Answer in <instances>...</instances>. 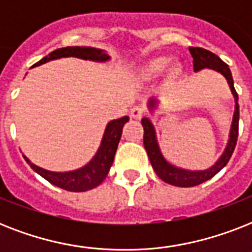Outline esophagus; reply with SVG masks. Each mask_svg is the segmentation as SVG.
I'll return each instance as SVG.
<instances>
[{
    "instance_id": "esophagus-1",
    "label": "esophagus",
    "mask_w": 252,
    "mask_h": 252,
    "mask_svg": "<svg viewBox=\"0 0 252 252\" xmlns=\"http://www.w3.org/2000/svg\"><path fill=\"white\" fill-rule=\"evenodd\" d=\"M130 116L133 119H141L142 116H144V114H145V110L142 108L141 106H133L132 108H130Z\"/></svg>"
}]
</instances>
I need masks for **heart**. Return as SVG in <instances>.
<instances>
[{"label": "heart", "mask_w": 252, "mask_h": 252, "mask_svg": "<svg viewBox=\"0 0 252 252\" xmlns=\"http://www.w3.org/2000/svg\"><path fill=\"white\" fill-rule=\"evenodd\" d=\"M168 66V59L167 57H156L153 60L148 61L145 64V66L142 68V74L148 78H154V77L161 76L162 73L165 72ZM172 73L178 72V69L172 68Z\"/></svg>", "instance_id": "b5f03b06"}]
</instances>
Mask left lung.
I'll use <instances>...</instances> for the list:
<instances>
[{"label":"left lung","instance_id":"obj_1","mask_svg":"<svg viewBox=\"0 0 252 252\" xmlns=\"http://www.w3.org/2000/svg\"><path fill=\"white\" fill-rule=\"evenodd\" d=\"M189 52L193 57V70L199 72L201 69H213L216 72H220L225 78L227 80V84L230 86V90L235 98V111L233 123H231L230 129V138L227 142V146L223 154L221 156L219 161L216 162L215 165L209 167L208 170L203 171H189V170H184V168L175 167V166L170 165L166 161L163 156L161 154V150L158 148L157 138H156V130L149 119L144 118L141 120V124L144 126V146H145L146 153L150 159V163L153 166L154 171L163 182L176 186V187H193L197 184H201L207 182L211 178L221 171L227 162L230 159L231 154L234 152L235 145H237V138H238V123H239V104H238V94L234 89V82H233V77L231 72L229 69V65L225 64L217 55L212 53L211 51H207L204 48L199 47H189ZM156 100L152 99L149 103V107L153 110L156 107Z\"/></svg>","mask_w":252,"mask_h":252}]
</instances>
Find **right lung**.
<instances>
[{
    "label": "right lung",
    "mask_w": 252,
    "mask_h": 252,
    "mask_svg": "<svg viewBox=\"0 0 252 252\" xmlns=\"http://www.w3.org/2000/svg\"><path fill=\"white\" fill-rule=\"evenodd\" d=\"M70 56L93 61H107L110 59V56L106 52H103L102 49L91 48V47H65V48L56 49V51L49 53L48 56L43 57L40 61H37L35 66L44 64L47 61ZM128 120H129V118L124 116V118L116 119V120L108 123V126L104 130V134H103L100 148L95 154V157L85 167L74 170V171H48V170H44V168L31 163L29 158L25 157V156H23V158L31 166L33 171H36L39 175L43 176L45 180H48L49 183H52L53 186H57V187L70 192L89 191V189H93L96 186H99L103 180L106 179L111 165L114 162L115 153L118 149L120 137H122L123 126Z\"/></svg>",
    "instance_id": "right-lung-1"
}]
</instances>
